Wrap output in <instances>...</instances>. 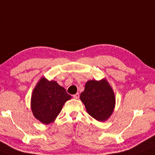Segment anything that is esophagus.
<instances>
[{
	"label": "esophagus",
	"mask_w": 155,
	"mask_h": 155,
	"mask_svg": "<svg viewBox=\"0 0 155 155\" xmlns=\"http://www.w3.org/2000/svg\"><path fill=\"white\" fill-rule=\"evenodd\" d=\"M79 97H80L79 93H76V94L73 95V98H74V99H78V98H79Z\"/></svg>",
	"instance_id": "obj_1"
}]
</instances>
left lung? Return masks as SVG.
<instances>
[{
  "label": "left lung",
  "mask_w": 155,
  "mask_h": 155,
  "mask_svg": "<svg viewBox=\"0 0 155 155\" xmlns=\"http://www.w3.org/2000/svg\"><path fill=\"white\" fill-rule=\"evenodd\" d=\"M80 98L89 115L98 121L108 120L115 108V94L105 78L101 81H87Z\"/></svg>",
  "instance_id": "left-lung-1"
}]
</instances>
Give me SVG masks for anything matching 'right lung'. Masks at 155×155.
Returning <instances> with one entry per match:
<instances>
[{"instance_id": "obj_1", "label": "right lung", "mask_w": 155, "mask_h": 155, "mask_svg": "<svg viewBox=\"0 0 155 155\" xmlns=\"http://www.w3.org/2000/svg\"><path fill=\"white\" fill-rule=\"evenodd\" d=\"M71 95L57 81L41 78L33 90L31 108L33 115L44 124L52 123L60 114L64 103Z\"/></svg>"}]
</instances>
